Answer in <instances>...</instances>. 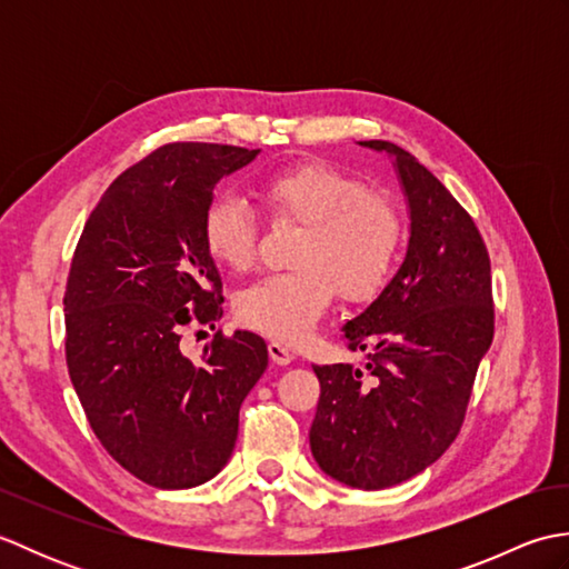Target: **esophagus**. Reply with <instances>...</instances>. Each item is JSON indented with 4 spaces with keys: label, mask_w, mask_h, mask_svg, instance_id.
Returning a JSON list of instances; mask_svg holds the SVG:
<instances>
[{
    "label": "esophagus",
    "mask_w": 569,
    "mask_h": 569,
    "mask_svg": "<svg viewBox=\"0 0 569 569\" xmlns=\"http://www.w3.org/2000/svg\"><path fill=\"white\" fill-rule=\"evenodd\" d=\"M269 355H271V359L276 361V365H291L293 361V352L291 349H288L283 342H278V340H271L269 342Z\"/></svg>",
    "instance_id": "1"
}]
</instances>
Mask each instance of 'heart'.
Listing matches in <instances>:
<instances>
[{"instance_id":"heart-1","label":"heart","mask_w":569,"mask_h":569,"mask_svg":"<svg viewBox=\"0 0 569 569\" xmlns=\"http://www.w3.org/2000/svg\"><path fill=\"white\" fill-rule=\"evenodd\" d=\"M273 222L303 227L293 271L266 276L237 296V318L276 340L298 342L316 330L335 296L345 303L377 298L401 259L406 224L396 204L365 180L328 163H300L259 180ZM202 247L229 271H249L259 251L257 217L232 196L202 212Z\"/></svg>"}]
</instances>
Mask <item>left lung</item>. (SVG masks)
<instances>
[{
	"label": "left lung",
	"instance_id": "obj_1",
	"mask_svg": "<svg viewBox=\"0 0 569 569\" xmlns=\"http://www.w3.org/2000/svg\"><path fill=\"white\" fill-rule=\"evenodd\" d=\"M359 143L396 159L410 239L391 283L342 328L367 367H312L310 450L325 475L373 491L420 475L455 442L493 340V300L487 244L452 192L396 143Z\"/></svg>",
	"mask_w": 569,
	"mask_h": 569
}]
</instances>
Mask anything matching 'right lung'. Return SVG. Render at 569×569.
<instances>
[{"mask_svg":"<svg viewBox=\"0 0 569 569\" xmlns=\"http://www.w3.org/2000/svg\"><path fill=\"white\" fill-rule=\"evenodd\" d=\"M259 149L176 141L119 176L84 222L66 283V361L90 428L137 479L190 489L234 450L239 408L269 365L259 335L217 330L188 359V325L222 318L202 212Z\"/></svg>","mask_w":569,"mask_h":569,"instance_id":"add662e5","label":"right lung"}]
</instances>
